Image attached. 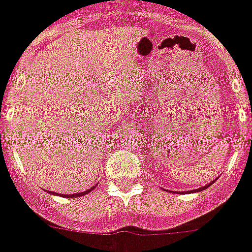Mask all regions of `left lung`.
Instances as JSON below:
<instances>
[{
  "label": "left lung",
  "instance_id": "1",
  "mask_svg": "<svg viewBox=\"0 0 252 252\" xmlns=\"http://www.w3.org/2000/svg\"><path fill=\"white\" fill-rule=\"evenodd\" d=\"M215 180H216V179H215ZM215 180H214V182H215ZM214 182H211L210 184H206L205 187H203V188H199V189H195V190H189V191H185V192H197V191H203V190H205L206 188H209V187H210V185L213 184Z\"/></svg>",
  "mask_w": 252,
  "mask_h": 252
}]
</instances>
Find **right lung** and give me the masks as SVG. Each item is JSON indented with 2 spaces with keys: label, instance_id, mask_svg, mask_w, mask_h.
Listing matches in <instances>:
<instances>
[{
  "label": "right lung",
  "instance_id": "obj_1",
  "mask_svg": "<svg viewBox=\"0 0 252 252\" xmlns=\"http://www.w3.org/2000/svg\"><path fill=\"white\" fill-rule=\"evenodd\" d=\"M95 187H97V185H94L93 188H91V189L86 190V191H83V192H78V194H69V195H68V194L67 195H65V194H57V192L49 191V190H46V191L48 192V194H55V195H58V196H63V197H78V196H83V195H87L88 192H91L92 190H93Z\"/></svg>",
  "mask_w": 252,
  "mask_h": 252
}]
</instances>
